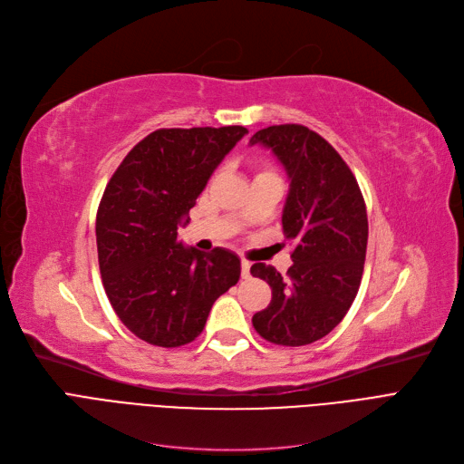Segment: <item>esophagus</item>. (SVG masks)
Masks as SVG:
<instances>
[{
  "label": "esophagus",
  "mask_w": 464,
  "mask_h": 464,
  "mask_svg": "<svg viewBox=\"0 0 464 464\" xmlns=\"http://www.w3.org/2000/svg\"><path fill=\"white\" fill-rule=\"evenodd\" d=\"M251 263L249 261H242V278H249L251 276Z\"/></svg>",
  "instance_id": "1"
}]
</instances>
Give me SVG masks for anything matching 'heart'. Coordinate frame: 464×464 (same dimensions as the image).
<instances>
[{"label": "heart", "instance_id": "b5f03b06", "mask_svg": "<svg viewBox=\"0 0 464 464\" xmlns=\"http://www.w3.org/2000/svg\"><path fill=\"white\" fill-rule=\"evenodd\" d=\"M259 174H266V172H259Z\"/></svg>", "mask_w": 464, "mask_h": 464}]
</instances>
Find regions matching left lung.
<instances>
[{"mask_svg": "<svg viewBox=\"0 0 464 464\" xmlns=\"http://www.w3.org/2000/svg\"><path fill=\"white\" fill-rule=\"evenodd\" d=\"M249 143L273 151L290 179L282 228L294 244L285 276L265 263L251 266L273 290L253 328L270 343L307 345L342 323L359 292L369 239L364 199L340 153L307 126H268Z\"/></svg>", "mask_w": 464, "mask_h": 464, "instance_id": "1", "label": "left lung"}]
</instances>
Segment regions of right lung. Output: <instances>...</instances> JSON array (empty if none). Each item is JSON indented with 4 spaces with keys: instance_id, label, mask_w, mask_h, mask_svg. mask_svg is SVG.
Instances as JSON below:
<instances>
[{
    "instance_id": "right-lung-1",
    "label": "right lung",
    "mask_w": 464,
    "mask_h": 464,
    "mask_svg": "<svg viewBox=\"0 0 464 464\" xmlns=\"http://www.w3.org/2000/svg\"><path fill=\"white\" fill-rule=\"evenodd\" d=\"M244 126L161 129L111 177L95 217L100 273L122 324L140 340L180 347L203 332L213 303L239 280V257L184 247L179 227Z\"/></svg>"
}]
</instances>
